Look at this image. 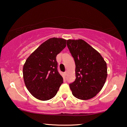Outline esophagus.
Returning a JSON list of instances; mask_svg holds the SVG:
<instances>
[{"label": "esophagus", "instance_id": "esophagus-1", "mask_svg": "<svg viewBox=\"0 0 127 127\" xmlns=\"http://www.w3.org/2000/svg\"><path fill=\"white\" fill-rule=\"evenodd\" d=\"M67 73H68L67 71H65V72H64V75H65V76H66L67 75Z\"/></svg>", "mask_w": 127, "mask_h": 127}]
</instances>
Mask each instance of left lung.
Wrapping results in <instances>:
<instances>
[{
    "label": "left lung",
    "mask_w": 127,
    "mask_h": 127,
    "mask_svg": "<svg viewBox=\"0 0 127 127\" xmlns=\"http://www.w3.org/2000/svg\"><path fill=\"white\" fill-rule=\"evenodd\" d=\"M75 62L76 79L69 84L72 94L88 100L101 91L107 78V64L98 51L82 39L67 40Z\"/></svg>",
    "instance_id": "left-lung-1"
}]
</instances>
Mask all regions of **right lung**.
<instances>
[{"label": "right lung", "mask_w": 127, "mask_h": 127, "mask_svg": "<svg viewBox=\"0 0 127 127\" xmlns=\"http://www.w3.org/2000/svg\"><path fill=\"white\" fill-rule=\"evenodd\" d=\"M66 46V40L53 37L42 43L26 60L23 78L26 88L38 100L53 98L63 83L56 57Z\"/></svg>", "instance_id": "obj_1"}]
</instances>
